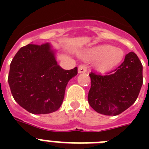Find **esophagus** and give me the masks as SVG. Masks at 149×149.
I'll use <instances>...</instances> for the list:
<instances>
[{
	"mask_svg": "<svg viewBox=\"0 0 149 149\" xmlns=\"http://www.w3.org/2000/svg\"><path fill=\"white\" fill-rule=\"evenodd\" d=\"M86 70H87V67H86V65L84 64H81L78 66V72L79 73H84L86 72Z\"/></svg>",
	"mask_w": 149,
	"mask_h": 149,
	"instance_id": "obj_1",
	"label": "esophagus"
}]
</instances>
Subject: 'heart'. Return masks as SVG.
<instances>
[{"mask_svg":"<svg viewBox=\"0 0 149 149\" xmlns=\"http://www.w3.org/2000/svg\"><path fill=\"white\" fill-rule=\"evenodd\" d=\"M124 52L121 48L104 45L87 51L84 57L88 60H98V67L100 70L107 71L115 67L122 61Z\"/></svg>","mask_w":149,"mask_h":149,"instance_id":"heart-1","label":"heart"}]
</instances>
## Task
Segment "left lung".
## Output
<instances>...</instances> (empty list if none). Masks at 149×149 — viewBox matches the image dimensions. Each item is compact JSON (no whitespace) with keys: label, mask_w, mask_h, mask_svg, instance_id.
<instances>
[{"label":"left lung","mask_w":149,"mask_h":149,"mask_svg":"<svg viewBox=\"0 0 149 149\" xmlns=\"http://www.w3.org/2000/svg\"><path fill=\"white\" fill-rule=\"evenodd\" d=\"M89 105L106 116L122 113L136 101L143 85V65L134 52L126 54L123 63L108 74L91 72Z\"/></svg>","instance_id":"8db88e82"}]
</instances>
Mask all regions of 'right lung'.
Instances as JSON below:
<instances>
[{
    "instance_id": "obj_1",
    "label": "right lung",
    "mask_w": 149,
    "mask_h": 149,
    "mask_svg": "<svg viewBox=\"0 0 149 149\" xmlns=\"http://www.w3.org/2000/svg\"><path fill=\"white\" fill-rule=\"evenodd\" d=\"M77 74V67L65 70L57 64L49 43L28 44L13 57L8 82L21 107L33 114H47L60 108L68 82Z\"/></svg>"
}]
</instances>
